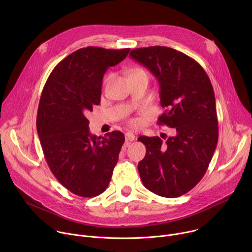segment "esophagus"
<instances>
[{
    "instance_id": "obj_1",
    "label": "esophagus",
    "mask_w": 252,
    "mask_h": 252,
    "mask_svg": "<svg viewBox=\"0 0 252 252\" xmlns=\"http://www.w3.org/2000/svg\"><path fill=\"white\" fill-rule=\"evenodd\" d=\"M125 136H126V143H129L130 141L134 140V138H135V135H134L132 132H130V131L126 132Z\"/></svg>"
}]
</instances>
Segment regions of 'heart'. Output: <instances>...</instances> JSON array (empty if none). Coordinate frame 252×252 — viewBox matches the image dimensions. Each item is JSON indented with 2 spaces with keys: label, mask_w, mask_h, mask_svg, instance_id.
Here are the masks:
<instances>
[{
  "label": "heart",
  "mask_w": 252,
  "mask_h": 252,
  "mask_svg": "<svg viewBox=\"0 0 252 252\" xmlns=\"http://www.w3.org/2000/svg\"><path fill=\"white\" fill-rule=\"evenodd\" d=\"M132 73H145V74H147L146 70H143V69H141V68H133V69L130 71V74H132ZM137 124H138V121H137V120H132V121L130 122V125H131V126H136Z\"/></svg>",
  "instance_id": "obj_1"
}]
</instances>
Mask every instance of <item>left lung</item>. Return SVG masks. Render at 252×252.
<instances>
[{"mask_svg": "<svg viewBox=\"0 0 252 252\" xmlns=\"http://www.w3.org/2000/svg\"><path fill=\"white\" fill-rule=\"evenodd\" d=\"M129 56L158 79L160 104L166 109L158 123L175 129L165 142L158 136L138 137L147 149L137 165L140 179L159 196H181L200 182L218 145L212 85L196 61L174 49L139 48Z\"/></svg>", "mask_w": 252, "mask_h": 252, "instance_id": "obj_1", "label": "left lung"}]
</instances>
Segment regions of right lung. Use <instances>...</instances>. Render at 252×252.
Wrapping results in <instances>:
<instances>
[{
  "instance_id": "obj_1",
  "label": "right lung",
  "mask_w": 252,
  "mask_h": 252,
  "mask_svg": "<svg viewBox=\"0 0 252 252\" xmlns=\"http://www.w3.org/2000/svg\"><path fill=\"white\" fill-rule=\"evenodd\" d=\"M129 49H80L59 63L41 95L37 130L45 158L58 181L83 197L109 186L125 142L121 131L90 132L87 113L100 102L103 75L126 59Z\"/></svg>"
}]
</instances>
